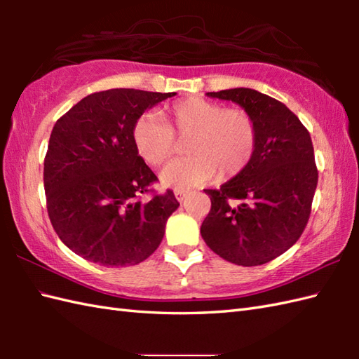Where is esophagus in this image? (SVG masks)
Here are the masks:
<instances>
[{"label": "esophagus", "mask_w": 359, "mask_h": 359, "mask_svg": "<svg viewBox=\"0 0 359 359\" xmlns=\"http://www.w3.org/2000/svg\"><path fill=\"white\" fill-rule=\"evenodd\" d=\"M174 196H175V199H177L179 202H184L187 197L189 196V193L188 191H182V189H175Z\"/></svg>", "instance_id": "34e87169"}]
</instances>
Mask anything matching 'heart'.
I'll return each instance as SVG.
<instances>
[{
	"label": "heart",
	"instance_id": "obj_1",
	"mask_svg": "<svg viewBox=\"0 0 359 359\" xmlns=\"http://www.w3.org/2000/svg\"><path fill=\"white\" fill-rule=\"evenodd\" d=\"M137 118L133 143L144 162L162 166L174 154L175 140H187L189 157L175 160L162 172V184L175 189L201 187L216 177L231 179L253 158L257 131L253 118L242 109H225L222 104L189 97L171 104L162 114Z\"/></svg>",
	"mask_w": 359,
	"mask_h": 359
}]
</instances>
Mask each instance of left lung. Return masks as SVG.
<instances>
[{
	"mask_svg": "<svg viewBox=\"0 0 359 359\" xmlns=\"http://www.w3.org/2000/svg\"><path fill=\"white\" fill-rule=\"evenodd\" d=\"M239 104L257 131L253 158L241 174L207 189L205 243L225 261L255 266L294 245L309 222L318 185L310 134L284 103L250 88L207 93Z\"/></svg>",
	"mask_w": 359,
	"mask_h": 359,
	"instance_id": "obj_1",
	"label": "left lung"
}]
</instances>
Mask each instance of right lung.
Here are the masks:
<instances>
[{"instance_id":"right-lung-1","label":"right lung","mask_w":359,"mask_h":359,"mask_svg":"<svg viewBox=\"0 0 359 359\" xmlns=\"http://www.w3.org/2000/svg\"><path fill=\"white\" fill-rule=\"evenodd\" d=\"M175 93L109 89L90 94L57 120L44 158V191L65 245L104 266L143 262L179 208L171 189L142 202L156 174L137 154L133 126Z\"/></svg>"}]
</instances>
